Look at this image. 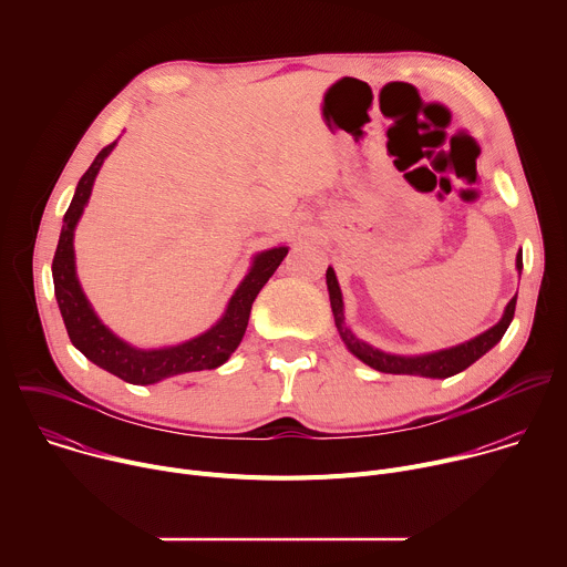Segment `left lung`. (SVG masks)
<instances>
[{
  "label": "left lung",
  "instance_id": "8db88e82",
  "mask_svg": "<svg viewBox=\"0 0 567 567\" xmlns=\"http://www.w3.org/2000/svg\"><path fill=\"white\" fill-rule=\"evenodd\" d=\"M516 269H518V274L523 271V251H518V256H516ZM326 278H328L334 322H337V330H339L343 343L365 365H370L379 372H385V374H417V377H429V379H446V377H453V374L466 370L471 363H475L482 354H487L505 337L509 322L514 318L516 298H518V293H516L509 300V305L505 307L503 318L496 322L492 330H487L484 334H480V337H475V339H471L462 346L440 350V352H431V354H420V357H399V354L381 352V350L372 348L370 343H365V341H361L352 334V330L346 326L343 296H341V287H339V280H337V274H334L332 267H328Z\"/></svg>",
  "mask_w": 567,
  "mask_h": 567
}]
</instances>
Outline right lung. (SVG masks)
Masks as SVG:
<instances>
[{
  "label": "right lung",
  "instance_id": "add662e5",
  "mask_svg": "<svg viewBox=\"0 0 567 567\" xmlns=\"http://www.w3.org/2000/svg\"><path fill=\"white\" fill-rule=\"evenodd\" d=\"M116 141L105 145L90 171L80 177L75 195L64 213L58 249L53 256V287H55V300L64 320L66 334L71 343L83 352L92 363L99 368L116 374L118 379L134 383V385H147L156 383L161 379H168L184 372H197V370H213L228 361V357L237 350L241 337L249 326V313L254 307L256 296L267 285V280L274 276V271L280 267V262L287 256V247H276L269 251H262L254 258V267L249 269L247 278L239 282L235 293L228 300V307L224 316L215 322V326L199 334L197 339H190L182 346L161 348V350H138L121 341L116 334H112L96 311L92 309L90 300L85 298L80 282L75 278V258H73V230L75 224L83 215L94 179L103 166L107 154L114 150Z\"/></svg>",
  "mask_w": 567,
  "mask_h": 567
}]
</instances>
